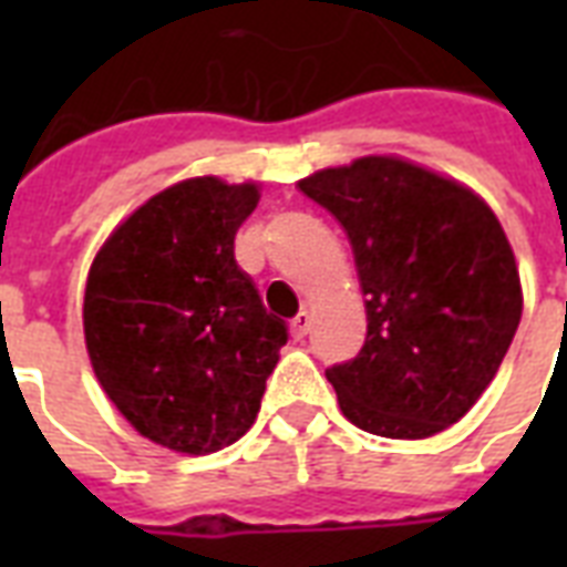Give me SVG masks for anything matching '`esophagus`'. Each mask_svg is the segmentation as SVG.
Masks as SVG:
<instances>
[{"mask_svg": "<svg viewBox=\"0 0 567 567\" xmlns=\"http://www.w3.org/2000/svg\"><path fill=\"white\" fill-rule=\"evenodd\" d=\"M309 329H311V315H309V311H300V315L291 320L293 341H302V338L309 336Z\"/></svg>", "mask_w": 567, "mask_h": 567, "instance_id": "1", "label": "esophagus"}]
</instances>
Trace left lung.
Listing matches in <instances>:
<instances>
[{
  "label": "left lung",
  "mask_w": 567,
  "mask_h": 567,
  "mask_svg": "<svg viewBox=\"0 0 567 567\" xmlns=\"http://www.w3.org/2000/svg\"><path fill=\"white\" fill-rule=\"evenodd\" d=\"M344 226L368 311L355 359L327 379L359 430L430 439L483 396L520 323L506 231L471 188L394 155L297 182Z\"/></svg>",
  "instance_id": "left-lung-1"
}]
</instances>
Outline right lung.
Returning a JSON list of instances; mask_svg holds the SVG:
<instances>
[{
	"mask_svg": "<svg viewBox=\"0 0 567 567\" xmlns=\"http://www.w3.org/2000/svg\"><path fill=\"white\" fill-rule=\"evenodd\" d=\"M256 205L252 182H179L128 214L87 274L93 373L144 439L176 453L235 444L288 341L235 261V231Z\"/></svg>",
	"mask_w": 567,
	"mask_h": 567,
	"instance_id": "right-lung-1",
	"label": "right lung"
}]
</instances>
